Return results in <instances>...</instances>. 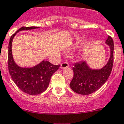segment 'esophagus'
<instances>
[{"label":"esophagus","instance_id":"obj_1","mask_svg":"<svg viewBox=\"0 0 124 124\" xmlns=\"http://www.w3.org/2000/svg\"><path fill=\"white\" fill-rule=\"evenodd\" d=\"M69 67V64L67 62H63V63H61V68H67Z\"/></svg>","mask_w":124,"mask_h":124}]
</instances>
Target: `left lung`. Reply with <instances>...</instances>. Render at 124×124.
Instances as JSON below:
<instances>
[{
	"label": "left lung",
	"mask_w": 124,
	"mask_h": 124,
	"mask_svg": "<svg viewBox=\"0 0 124 124\" xmlns=\"http://www.w3.org/2000/svg\"><path fill=\"white\" fill-rule=\"evenodd\" d=\"M106 44L109 46L110 56L107 63L102 68L92 69L86 61L74 65V77L70 84L74 92L81 95H89L99 89L108 79L113 67L114 50L113 40L110 36L106 40Z\"/></svg>",
	"instance_id": "left-lung-1"
}]
</instances>
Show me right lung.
<instances>
[{
  "label": "right lung",
  "instance_id": "1",
  "mask_svg": "<svg viewBox=\"0 0 124 124\" xmlns=\"http://www.w3.org/2000/svg\"><path fill=\"white\" fill-rule=\"evenodd\" d=\"M39 28L35 26L20 28L9 39L8 46V70L12 80L18 88L25 93L35 95L44 92L48 87L51 77L60 67L48 61H43L35 67L22 68L16 64L12 53V42L17 32Z\"/></svg>",
  "mask_w": 124,
  "mask_h": 124
}]
</instances>
